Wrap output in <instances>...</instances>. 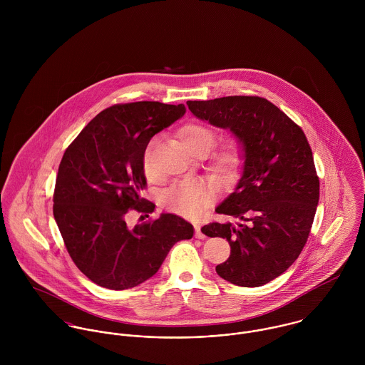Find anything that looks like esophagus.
<instances>
[{
    "label": "esophagus",
    "mask_w": 365,
    "mask_h": 365,
    "mask_svg": "<svg viewBox=\"0 0 365 365\" xmlns=\"http://www.w3.org/2000/svg\"><path fill=\"white\" fill-rule=\"evenodd\" d=\"M194 227H195V237H197V239H205V235H204V232L201 230V226L195 225Z\"/></svg>",
    "instance_id": "1"
}]
</instances>
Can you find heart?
<instances>
[{
	"mask_svg": "<svg viewBox=\"0 0 365 365\" xmlns=\"http://www.w3.org/2000/svg\"><path fill=\"white\" fill-rule=\"evenodd\" d=\"M180 140L182 146L191 152L192 155L198 153H208L210 148L213 146L216 140V133L213 129H210L201 123H188L185 125L180 133ZM156 148V142L152 140L143 155V170L149 180H156L157 174L153 164V150ZM243 161V152L237 142H230L226 146H223L217 153H215L212 167L213 170L223 175V177H232L240 167ZM215 198V191L208 184L197 180L182 181L178 184H174L171 188H168L163 194V205L178 215L194 217L198 216L202 210L208 208L210 202Z\"/></svg>",
	"mask_w": 365,
	"mask_h": 365,
	"instance_id": "obj_1",
	"label": "heart"
}]
</instances>
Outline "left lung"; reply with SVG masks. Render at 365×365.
Here are the masks:
<instances>
[{
	"instance_id": "obj_1",
	"label": "left lung",
	"mask_w": 365,
	"mask_h": 365,
	"mask_svg": "<svg viewBox=\"0 0 365 365\" xmlns=\"http://www.w3.org/2000/svg\"><path fill=\"white\" fill-rule=\"evenodd\" d=\"M187 105L198 119L230 130L243 152L242 175L215 209L242 222L201 229L230 245V257L216 272L239 287H261L285 272L308 240L319 202L311 146L302 129L265 98L235 96Z\"/></svg>"
}]
</instances>
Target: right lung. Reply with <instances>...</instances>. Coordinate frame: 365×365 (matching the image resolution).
I'll list each match as a JSON object with an SVG mask.
<instances>
[{"label":"right lung","mask_w":365,"mask_h":365,"mask_svg":"<svg viewBox=\"0 0 365 365\" xmlns=\"http://www.w3.org/2000/svg\"><path fill=\"white\" fill-rule=\"evenodd\" d=\"M185 110L157 101L109 106L63 155L53 216L71 260L100 287L122 291L145 282L177 242L194 236V226L173 213L135 227L125 220L129 210H155L140 198L145 149Z\"/></svg>","instance_id":"obj_1"}]
</instances>
